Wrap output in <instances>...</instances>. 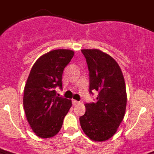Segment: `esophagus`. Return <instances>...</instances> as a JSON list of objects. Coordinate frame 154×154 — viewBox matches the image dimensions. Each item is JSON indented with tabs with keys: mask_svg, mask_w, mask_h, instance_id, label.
<instances>
[{
	"mask_svg": "<svg viewBox=\"0 0 154 154\" xmlns=\"http://www.w3.org/2000/svg\"><path fill=\"white\" fill-rule=\"evenodd\" d=\"M72 104L74 105H77V104H79V101H76V100H72Z\"/></svg>",
	"mask_w": 154,
	"mask_h": 154,
	"instance_id": "obj_1",
	"label": "esophagus"
}]
</instances>
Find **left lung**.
I'll list each match as a JSON object with an SVG mask.
<instances>
[{
	"label": "left lung",
	"instance_id": "obj_1",
	"mask_svg": "<svg viewBox=\"0 0 154 154\" xmlns=\"http://www.w3.org/2000/svg\"><path fill=\"white\" fill-rule=\"evenodd\" d=\"M90 72V91H97L96 103L85 104L80 125L90 139L105 142L117 131L127 106L124 75L118 63L100 49H82Z\"/></svg>",
	"mask_w": 154,
	"mask_h": 154
}]
</instances>
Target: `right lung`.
<instances>
[{"label":"right lung","instance_id":"add662e5","mask_svg":"<svg viewBox=\"0 0 154 154\" xmlns=\"http://www.w3.org/2000/svg\"><path fill=\"white\" fill-rule=\"evenodd\" d=\"M71 49H54L34 63L24 87L23 108L26 120L37 136H55L72 107V100L57 96L62 87L63 69L74 56Z\"/></svg>","mask_w":154,"mask_h":154}]
</instances>
